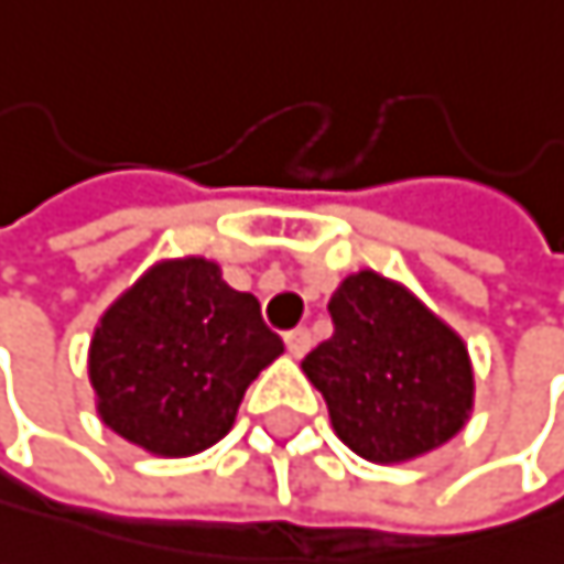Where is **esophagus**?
<instances>
[{
    "instance_id": "esophagus-1",
    "label": "esophagus",
    "mask_w": 564,
    "mask_h": 564,
    "mask_svg": "<svg viewBox=\"0 0 564 564\" xmlns=\"http://www.w3.org/2000/svg\"><path fill=\"white\" fill-rule=\"evenodd\" d=\"M284 341H288V351H291L294 358H301V355H307V351H311V332H307V328H294V332H288V335H284Z\"/></svg>"
}]
</instances>
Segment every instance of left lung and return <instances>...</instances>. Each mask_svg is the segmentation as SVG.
Wrapping results in <instances>:
<instances>
[{"label": "left lung", "mask_w": 564, "mask_h": 564, "mask_svg": "<svg viewBox=\"0 0 564 564\" xmlns=\"http://www.w3.org/2000/svg\"><path fill=\"white\" fill-rule=\"evenodd\" d=\"M328 311L335 335L301 368L345 446L372 464H402L464 430L474 409L467 345L413 291L358 270Z\"/></svg>", "instance_id": "8db88e82"}]
</instances>
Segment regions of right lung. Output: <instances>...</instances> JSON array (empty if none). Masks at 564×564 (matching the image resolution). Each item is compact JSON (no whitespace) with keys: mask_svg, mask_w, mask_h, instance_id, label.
I'll return each instance as SVG.
<instances>
[{"mask_svg":"<svg viewBox=\"0 0 564 564\" xmlns=\"http://www.w3.org/2000/svg\"><path fill=\"white\" fill-rule=\"evenodd\" d=\"M280 351L260 301L232 291L219 263L162 260L94 328L97 416L155 457H192L232 430L247 386Z\"/></svg>","mask_w":564,"mask_h":564,"instance_id":"right-lung-1","label":"right lung"}]
</instances>
